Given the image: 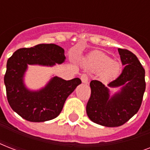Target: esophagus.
Segmentation results:
<instances>
[{
	"label": "esophagus",
	"instance_id": "1",
	"mask_svg": "<svg viewBox=\"0 0 150 150\" xmlns=\"http://www.w3.org/2000/svg\"><path fill=\"white\" fill-rule=\"evenodd\" d=\"M81 80H82V82L83 83H87V82H89V77H88V75H86V74H83L81 76Z\"/></svg>",
	"mask_w": 150,
	"mask_h": 150
}]
</instances>
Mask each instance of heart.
<instances>
[{
	"label": "heart",
	"mask_w": 150,
	"mask_h": 150,
	"mask_svg": "<svg viewBox=\"0 0 150 150\" xmlns=\"http://www.w3.org/2000/svg\"><path fill=\"white\" fill-rule=\"evenodd\" d=\"M83 64L87 68L93 71H101L105 79H110L118 75L121 66L118 62L113 61L107 54L95 51L85 57Z\"/></svg>",
	"instance_id": "1"
}]
</instances>
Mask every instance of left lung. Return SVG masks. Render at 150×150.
Instances as JSON below:
<instances>
[{"label":"left lung","mask_w":150,"mask_h":150,"mask_svg":"<svg viewBox=\"0 0 150 150\" xmlns=\"http://www.w3.org/2000/svg\"><path fill=\"white\" fill-rule=\"evenodd\" d=\"M122 72L106 86L97 80L90 82L91 96L86 113L94 123L105 127H118L132 118L139 110L146 89L145 70L137 57L131 51L118 49ZM120 90L113 96L110 88Z\"/></svg>","instance_id":"left-lung-1"}]
</instances>
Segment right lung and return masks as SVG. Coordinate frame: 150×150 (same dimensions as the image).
Instances as JSON below:
<instances>
[{"instance_id": "1", "label": "right lung", "mask_w": 150, "mask_h": 150, "mask_svg": "<svg viewBox=\"0 0 150 150\" xmlns=\"http://www.w3.org/2000/svg\"><path fill=\"white\" fill-rule=\"evenodd\" d=\"M65 59L64 50L54 43L16 50L7 61L4 79L11 109L32 122L50 121L58 116L68 96L82 83L80 79L67 81L54 76L44 87L32 90L25 86L24 78L28 65L53 67L64 63Z\"/></svg>"}]
</instances>
